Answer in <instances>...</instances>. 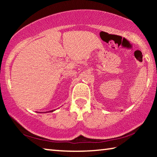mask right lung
<instances>
[{"label": "right lung", "instance_id": "obj_1", "mask_svg": "<svg viewBox=\"0 0 157 157\" xmlns=\"http://www.w3.org/2000/svg\"><path fill=\"white\" fill-rule=\"evenodd\" d=\"M54 111V110H52V111Z\"/></svg>", "mask_w": 157, "mask_h": 157}]
</instances>
